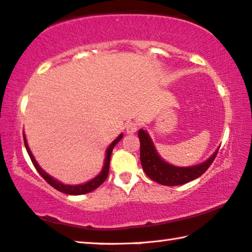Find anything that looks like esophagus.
Returning <instances> with one entry per match:
<instances>
[{"instance_id":"34e87169","label":"esophagus","mask_w":252,"mask_h":252,"mask_svg":"<svg viewBox=\"0 0 252 252\" xmlns=\"http://www.w3.org/2000/svg\"><path fill=\"white\" fill-rule=\"evenodd\" d=\"M137 130V124L134 122H128L126 124V131L127 134H134Z\"/></svg>"}]
</instances>
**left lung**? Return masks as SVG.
<instances>
[{"mask_svg":"<svg viewBox=\"0 0 252 252\" xmlns=\"http://www.w3.org/2000/svg\"><path fill=\"white\" fill-rule=\"evenodd\" d=\"M138 138L141 142L139 158L143 170L150 179L164 186L184 185L202 176L210 168L220 149H216L215 152L202 163L191 166H177L168 163L160 157L148 130L139 129Z\"/></svg>","mask_w":252,"mask_h":252,"instance_id":"obj_1","label":"left lung"}]
</instances>
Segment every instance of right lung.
<instances>
[{
	"instance_id": "add662e5",
	"label": "right lung",
	"mask_w": 252,
	"mask_h": 252,
	"mask_svg": "<svg viewBox=\"0 0 252 252\" xmlns=\"http://www.w3.org/2000/svg\"><path fill=\"white\" fill-rule=\"evenodd\" d=\"M123 133L119 134V136L114 139L113 143L108 146V149L106 150V158H104V161H103V166L101 169V171H100L98 175H96L94 178H92L91 180L87 181V183L84 184H80V185H66V184H63L55 178H53L52 176H49L47 172L44 171V170L41 169V166L38 164V162L36 161V158H34L33 154L32 151H30V148L28 145V142H27V138H26V135L23 134V139H25V146H26V150L27 152H28L30 158H32V163L34 165V168L37 169V171L39 172V175L44 178V179L47 181V183L54 187L55 189H57L59 191H62L64 193H67V195H83V193H88V192H91L94 191V189H96L99 187L100 185H101L104 180L107 179L108 177V172H109V164H110V157H111V152H113V150L115 148V145L117 144V143L121 141L123 138Z\"/></svg>"
}]
</instances>
